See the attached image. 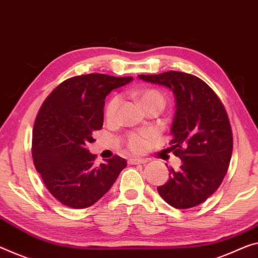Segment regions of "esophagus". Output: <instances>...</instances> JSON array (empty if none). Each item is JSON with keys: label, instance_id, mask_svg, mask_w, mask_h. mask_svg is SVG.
I'll return each mask as SVG.
<instances>
[{"label": "esophagus", "instance_id": "esophagus-1", "mask_svg": "<svg viewBox=\"0 0 258 258\" xmlns=\"http://www.w3.org/2000/svg\"><path fill=\"white\" fill-rule=\"evenodd\" d=\"M128 162L130 165H138V164H145V162H148V160L142 159V158H130Z\"/></svg>", "mask_w": 258, "mask_h": 258}]
</instances>
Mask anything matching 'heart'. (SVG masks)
<instances>
[{
    "mask_svg": "<svg viewBox=\"0 0 258 258\" xmlns=\"http://www.w3.org/2000/svg\"><path fill=\"white\" fill-rule=\"evenodd\" d=\"M135 96L141 101L143 106H148L152 102H159L164 106L165 99L158 90L154 89H142L135 91ZM121 97L116 94L109 99L105 107V117L107 121H114L117 116L118 108L121 105ZM151 134L148 132H133L125 138V144L130 151L134 153H142L149 148Z\"/></svg>",
    "mask_w": 258,
    "mask_h": 258,
    "instance_id": "obj_1",
    "label": "heart"
}]
</instances>
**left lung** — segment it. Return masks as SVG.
I'll return each instance as SVG.
<instances>
[{
    "instance_id": "8db88e82",
    "label": "left lung",
    "mask_w": 258,
    "mask_h": 258,
    "mask_svg": "<svg viewBox=\"0 0 258 258\" xmlns=\"http://www.w3.org/2000/svg\"><path fill=\"white\" fill-rule=\"evenodd\" d=\"M138 77L166 86L175 97L169 150L182 165L179 172L169 169L158 192L173 208L197 207L219 188L231 161L233 135L223 102L194 75L170 70Z\"/></svg>"
}]
</instances>
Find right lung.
<instances>
[{
    "label": "right lung",
    "mask_w": 258,
    "mask_h": 258,
    "mask_svg": "<svg viewBox=\"0 0 258 258\" xmlns=\"http://www.w3.org/2000/svg\"><path fill=\"white\" fill-rule=\"evenodd\" d=\"M133 81L89 74L71 77L55 88L39 109L32 136V158L49 192L66 207L85 209L108 191L126 166L114 156L94 164L88 145L102 128L107 94Z\"/></svg>",
    "instance_id": "1"
}]
</instances>
